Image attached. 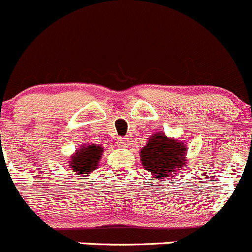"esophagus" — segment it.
Masks as SVG:
<instances>
[{"label":"esophagus","instance_id":"34e87169","mask_svg":"<svg viewBox=\"0 0 252 252\" xmlns=\"http://www.w3.org/2000/svg\"><path fill=\"white\" fill-rule=\"evenodd\" d=\"M117 144H118V147L121 148H126L128 147V139L126 138H118V140H117Z\"/></svg>","mask_w":252,"mask_h":252}]
</instances>
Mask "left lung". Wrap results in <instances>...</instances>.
Returning <instances> with one entry per match:
<instances>
[{
  "mask_svg": "<svg viewBox=\"0 0 252 252\" xmlns=\"http://www.w3.org/2000/svg\"><path fill=\"white\" fill-rule=\"evenodd\" d=\"M185 152L187 148L182 143L169 139L163 133H157L140 150V157L145 170L154 178L168 182L174 169L184 165Z\"/></svg>",
  "mask_w": 252,
  "mask_h": 252,
  "instance_id": "8db88e82",
  "label": "left lung"
}]
</instances>
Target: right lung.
Instances as JSON below:
<instances>
[{
    "mask_svg": "<svg viewBox=\"0 0 252 252\" xmlns=\"http://www.w3.org/2000/svg\"><path fill=\"white\" fill-rule=\"evenodd\" d=\"M103 153V148L100 145L91 144L88 147H83L72 157L70 168L76 171V174H88L98 166V161Z\"/></svg>",
    "mask_w": 252,
    "mask_h": 252,
    "instance_id": "1",
    "label": "right lung"
}]
</instances>
